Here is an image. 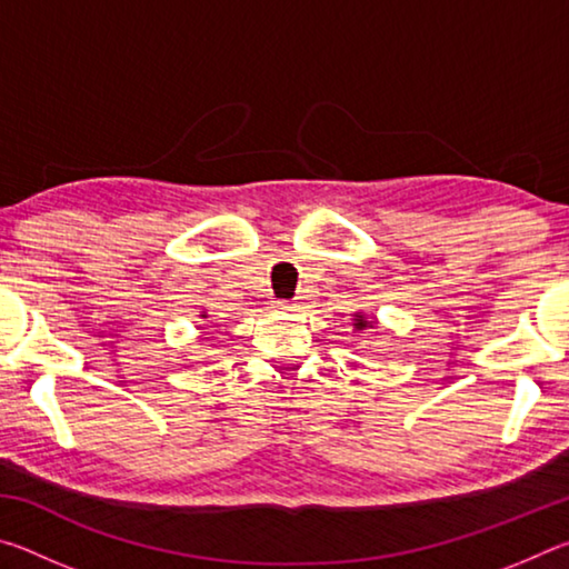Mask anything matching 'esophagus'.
I'll list each match as a JSON object with an SVG mask.
<instances>
[{"mask_svg": "<svg viewBox=\"0 0 569 569\" xmlns=\"http://www.w3.org/2000/svg\"><path fill=\"white\" fill-rule=\"evenodd\" d=\"M298 301H278V308H283V311H288V308H296Z\"/></svg>", "mask_w": 569, "mask_h": 569, "instance_id": "34e87169", "label": "esophagus"}]
</instances>
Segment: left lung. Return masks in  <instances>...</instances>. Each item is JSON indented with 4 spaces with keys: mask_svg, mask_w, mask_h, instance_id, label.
Masks as SVG:
<instances>
[{
    "mask_svg": "<svg viewBox=\"0 0 569 569\" xmlns=\"http://www.w3.org/2000/svg\"><path fill=\"white\" fill-rule=\"evenodd\" d=\"M371 326H373V321H366V319H363V316H356V319H353V329H356V331L371 329Z\"/></svg>",
    "mask_w": 569,
    "mask_h": 569,
    "instance_id": "obj_1",
    "label": "left lung"
}]
</instances>
